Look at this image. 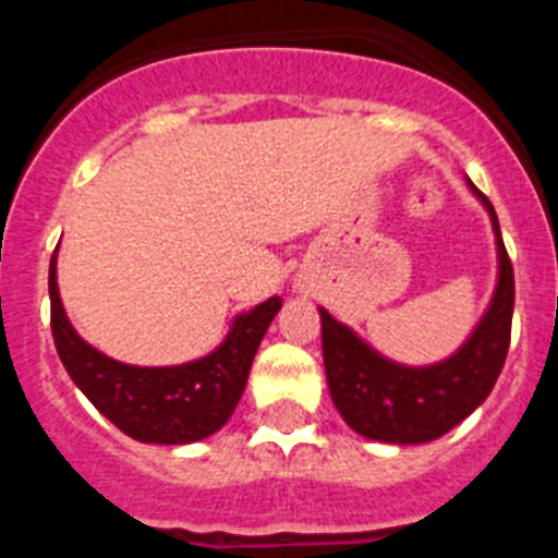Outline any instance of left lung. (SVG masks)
Listing matches in <instances>:
<instances>
[{"instance_id": "left-lung-1", "label": "left lung", "mask_w": 558, "mask_h": 558, "mask_svg": "<svg viewBox=\"0 0 558 558\" xmlns=\"http://www.w3.org/2000/svg\"><path fill=\"white\" fill-rule=\"evenodd\" d=\"M489 209L497 234L500 276L489 310L470 340L445 363L411 368L391 363L322 307L324 368L329 393L343 422L360 436L388 445H425L461 425L489 397L511 343L514 268L506 254L495 206L470 181Z\"/></svg>"}]
</instances>
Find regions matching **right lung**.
Listing matches in <instances>:
<instances>
[{"label":"right lung","instance_id":"right-lung-1","mask_svg":"<svg viewBox=\"0 0 558 558\" xmlns=\"http://www.w3.org/2000/svg\"><path fill=\"white\" fill-rule=\"evenodd\" d=\"M49 304L58 357L88 402L145 445H192L218 433L234 413L248 383L254 354L282 299L274 295L251 313L236 315L229 338L211 354L181 366H128L106 357L72 329L49 263Z\"/></svg>","mask_w":558,"mask_h":558}]
</instances>
